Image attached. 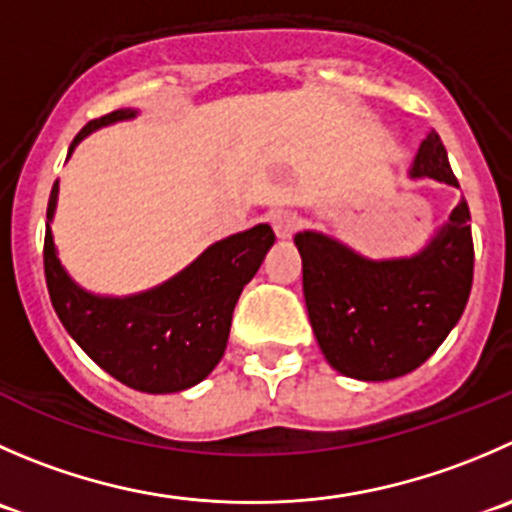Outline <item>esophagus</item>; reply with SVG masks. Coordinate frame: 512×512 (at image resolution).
<instances>
[{
  "mask_svg": "<svg viewBox=\"0 0 512 512\" xmlns=\"http://www.w3.org/2000/svg\"><path fill=\"white\" fill-rule=\"evenodd\" d=\"M270 225L280 240H287V237H292V232L297 230V215L292 210L280 207V210L270 212Z\"/></svg>",
  "mask_w": 512,
  "mask_h": 512,
  "instance_id": "obj_1",
  "label": "esophagus"
}]
</instances>
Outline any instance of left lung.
I'll return each instance as SVG.
<instances>
[{"label": "left lung", "mask_w": 512, "mask_h": 512, "mask_svg": "<svg viewBox=\"0 0 512 512\" xmlns=\"http://www.w3.org/2000/svg\"><path fill=\"white\" fill-rule=\"evenodd\" d=\"M410 177L458 187L440 135L428 132ZM307 315L325 360L355 380L382 382L423 365L458 325L473 287V235L460 200L410 257L367 260L322 232H297Z\"/></svg>", "instance_id": "left-lung-1"}]
</instances>
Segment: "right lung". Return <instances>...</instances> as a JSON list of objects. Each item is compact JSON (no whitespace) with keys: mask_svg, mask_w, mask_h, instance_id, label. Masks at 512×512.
I'll return each instance as SVG.
<instances>
[{"mask_svg":"<svg viewBox=\"0 0 512 512\" xmlns=\"http://www.w3.org/2000/svg\"><path fill=\"white\" fill-rule=\"evenodd\" d=\"M135 114V109H117L87 122L69 155L89 132ZM57 195L59 182H54L47 205L44 277L64 330L104 372L140 393H180L205 380L225 355L242 287L275 245L272 227L255 225L215 242L185 270L140 295L102 297L82 290L59 262L49 227Z\"/></svg>","mask_w":512,"mask_h":512,"instance_id":"obj_1","label":"right lung"}]
</instances>
